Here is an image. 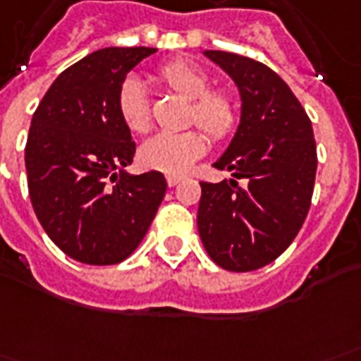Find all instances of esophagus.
Listing matches in <instances>:
<instances>
[{
    "label": "esophagus",
    "instance_id": "34e87169",
    "mask_svg": "<svg viewBox=\"0 0 361 361\" xmlns=\"http://www.w3.org/2000/svg\"><path fill=\"white\" fill-rule=\"evenodd\" d=\"M181 181L180 176H166V183H168V188H173V185H178Z\"/></svg>",
    "mask_w": 361,
    "mask_h": 361
}]
</instances>
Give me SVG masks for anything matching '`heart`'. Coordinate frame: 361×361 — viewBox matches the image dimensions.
<instances>
[{"label":"heart","instance_id":"1","mask_svg":"<svg viewBox=\"0 0 361 361\" xmlns=\"http://www.w3.org/2000/svg\"><path fill=\"white\" fill-rule=\"evenodd\" d=\"M160 82L193 101V120L212 140H221L235 124V105L226 92H210V80L201 68L173 61L157 72ZM116 109L124 126L133 133H143L151 126V106L145 85L140 78L130 76L122 82L116 95ZM207 149L202 133L160 132L151 135L140 147V162L145 168L164 173H183Z\"/></svg>","mask_w":361,"mask_h":361}]
</instances>
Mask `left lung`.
Wrapping results in <instances>:
<instances>
[{
	"instance_id": "obj_1",
	"label": "left lung",
	"mask_w": 361,
	"mask_h": 361,
	"mask_svg": "<svg viewBox=\"0 0 361 361\" xmlns=\"http://www.w3.org/2000/svg\"><path fill=\"white\" fill-rule=\"evenodd\" d=\"M202 53L237 85L241 118L214 162L235 180L202 181L197 226L220 268L252 271L274 262L306 220L317 168L314 130L295 93L271 68L235 53Z\"/></svg>"
}]
</instances>
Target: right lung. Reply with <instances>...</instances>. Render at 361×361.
I'll use <instances>...</instances> for the list:
<instances>
[{
	"label": "right lung",
	"mask_w": 361,
	"mask_h": 361,
	"mask_svg": "<svg viewBox=\"0 0 361 361\" xmlns=\"http://www.w3.org/2000/svg\"><path fill=\"white\" fill-rule=\"evenodd\" d=\"M154 47H105L66 68L32 116L24 149L42 228L66 256L109 266L137 248L166 193L157 170L130 173L135 143L116 95Z\"/></svg>",
	"instance_id": "add662e5"
}]
</instances>
